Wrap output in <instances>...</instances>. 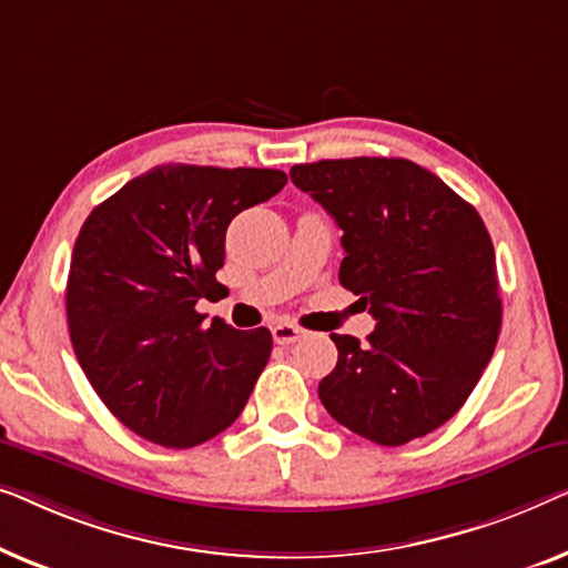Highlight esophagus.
<instances>
[{"label":"esophagus","instance_id":"34e87169","mask_svg":"<svg viewBox=\"0 0 568 568\" xmlns=\"http://www.w3.org/2000/svg\"><path fill=\"white\" fill-rule=\"evenodd\" d=\"M306 329H301V326H295L291 322H277L273 326V339L277 345H293V342H298Z\"/></svg>","mask_w":568,"mask_h":568}]
</instances>
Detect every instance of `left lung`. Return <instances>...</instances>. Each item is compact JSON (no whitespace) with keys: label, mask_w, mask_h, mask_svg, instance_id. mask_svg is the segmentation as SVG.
Instances as JSON below:
<instances>
[{"label":"left lung","mask_w":568,"mask_h":568,"mask_svg":"<svg viewBox=\"0 0 568 568\" xmlns=\"http://www.w3.org/2000/svg\"><path fill=\"white\" fill-rule=\"evenodd\" d=\"M291 180L342 229L339 283L375 318L365 345L332 334L324 409L378 445L425 437L466 404L497 347V257L481 215L409 159H322Z\"/></svg>","instance_id":"left-lung-1"}]
</instances>
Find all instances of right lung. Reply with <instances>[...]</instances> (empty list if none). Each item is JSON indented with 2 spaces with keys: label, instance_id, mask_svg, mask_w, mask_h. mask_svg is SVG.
<instances>
[{
  "label": "right lung",
  "instance_id": "add662e5",
  "mask_svg": "<svg viewBox=\"0 0 568 568\" xmlns=\"http://www.w3.org/2000/svg\"><path fill=\"white\" fill-rule=\"evenodd\" d=\"M285 172L162 164L110 195L71 254V345L102 404L135 435L195 447L231 427L265 371L273 334L203 326L195 303L223 267L226 229L285 187Z\"/></svg>",
  "mask_w": 568,
  "mask_h": 568
}]
</instances>
